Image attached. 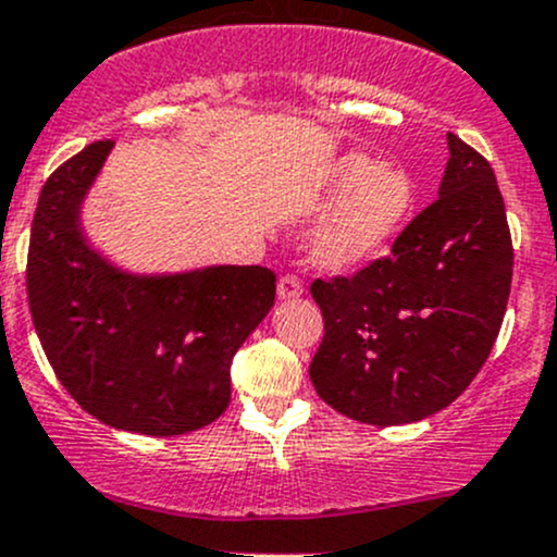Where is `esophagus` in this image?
<instances>
[{
    "instance_id": "1",
    "label": "esophagus",
    "mask_w": 557,
    "mask_h": 557,
    "mask_svg": "<svg viewBox=\"0 0 557 557\" xmlns=\"http://www.w3.org/2000/svg\"><path fill=\"white\" fill-rule=\"evenodd\" d=\"M302 297V284L295 276H281L278 278V300H297Z\"/></svg>"
}]
</instances>
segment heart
<instances>
[{
  "mask_svg": "<svg viewBox=\"0 0 557 557\" xmlns=\"http://www.w3.org/2000/svg\"><path fill=\"white\" fill-rule=\"evenodd\" d=\"M311 238V262L324 273H354L372 265L399 236L416 203V187L399 163H375L343 152L321 169L313 206H326Z\"/></svg>",
  "mask_w": 557,
  "mask_h": 557,
  "instance_id": "heart-1",
  "label": "heart"
}]
</instances>
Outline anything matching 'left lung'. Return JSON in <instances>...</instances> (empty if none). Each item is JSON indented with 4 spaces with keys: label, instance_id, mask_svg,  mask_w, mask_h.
Listing matches in <instances>:
<instances>
[{
    "label": "left lung",
    "instance_id": "obj_1",
    "mask_svg": "<svg viewBox=\"0 0 557 557\" xmlns=\"http://www.w3.org/2000/svg\"><path fill=\"white\" fill-rule=\"evenodd\" d=\"M437 200L386 260L354 278L313 281L324 341L317 394L372 426L416 423L448 407L488 359L512 284V238L491 163L448 134Z\"/></svg>",
    "mask_w": 557,
    "mask_h": 557
}]
</instances>
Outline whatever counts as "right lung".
Segmentation results:
<instances>
[{
  "instance_id": "add662e5",
  "label": "right lung",
  "mask_w": 557,
  "mask_h": 557,
  "mask_svg": "<svg viewBox=\"0 0 557 557\" xmlns=\"http://www.w3.org/2000/svg\"><path fill=\"white\" fill-rule=\"evenodd\" d=\"M112 147H85L45 182L28 308L74 403L120 432L176 437L227 410L231 362L271 313L276 276L260 265L141 273L109 260L90 244L83 209Z\"/></svg>"
}]
</instances>
